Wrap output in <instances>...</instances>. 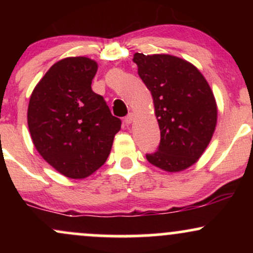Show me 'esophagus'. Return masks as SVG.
<instances>
[{"label":"esophagus","mask_w":253,"mask_h":253,"mask_svg":"<svg viewBox=\"0 0 253 253\" xmlns=\"http://www.w3.org/2000/svg\"><path fill=\"white\" fill-rule=\"evenodd\" d=\"M133 120H134V114H133V113H129V114L125 118V123H126L127 125L132 124Z\"/></svg>","instance_id":"34e87169"}]
</instances>
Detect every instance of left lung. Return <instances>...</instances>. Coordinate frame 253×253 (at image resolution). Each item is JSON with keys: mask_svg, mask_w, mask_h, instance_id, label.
Here are the masks:
<instances>
[{"mask_svg": "<svg viewBox=\"0 0 253 253\" xmlns=\"http://www.w3.org/2000/svg\"><path fill=\"white\" fill-rule=\"evenodd\" d=\"M138 75L151 91L161 129L158 151L147 161L168 172L195 164L216 127V101L195 65L171 54L134 53Z\"/></svg>", "mask_w": 253, "mask_h": 253, "instance_id": "1", "label": "left lung"}]
</instances>
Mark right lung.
<instances>
[{"instance_id": "obj_1", "label": "right lung", "mask_w": 253, "mask_h": 253, "mask_svg": "<svg viewBox=\"0 0 253 253\" xmlns=\"http://www.w3.org/2000/svg\"><path fill=\"white\" fill-rule=\"evenodd\" d=\"M97 63L68 57L48 69L32 92L27 123L34 146L58 172L85 178L106 163L121 128L106 101L91 90Z\"/></svg>"}]
</instances>
